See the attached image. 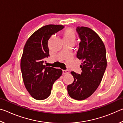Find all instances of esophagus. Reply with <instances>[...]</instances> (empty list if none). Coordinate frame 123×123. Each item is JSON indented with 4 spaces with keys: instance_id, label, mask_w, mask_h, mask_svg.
<instances>
[{
    "instance_id": "1",
    "label": "esophagus",
    "mask_w": 123,
    "mask_h": 123,
    "mask_svg": "<svg viewBox=\"0 0 123 123\" xmlns=\"http://www.w3.org/2000/svg\"><path fill=\"white\" fill-rule=\"evenodd\" d=\"M69 73V71L68 70H62V73L63 74H68Z\"/></svg>"
}]
</instances>
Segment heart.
Listing matches in <instances>:
<instances>
[{
    "instance_id": "b5f03b06",
    "label": "heart",
    "mask_w": 123,
    "mask_h": 123,
    "mask_svg": "<svg viewBox=\"0 0 123 123\" xmlns=\"http://www.w3.org/2000/svg\"><path fill=\"white\" fill-rule=\"evenodd\" d=\"M63 38L64 40H75V36L74 31L71 29H67L64 31L63 35Z\"/></svg>"
}]
</instances>
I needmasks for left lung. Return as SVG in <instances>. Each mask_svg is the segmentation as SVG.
<instances>
[{
  "label": "left lung",
  "mask_w": 123,
  "mask_h": 123,
  "mask_svg": "<svg viewBox=\"0 0 123 123\" xmlns=\"http://www.w3.org/2000/svg\"><path fill=\"white\" fill-rule=\"evenodd\" d=\"M76 32L81 42L76 57L81 60V74L72 72L74 81L68 85L69 96L82 100L94 92L100 84L107 66L106 49L98 35L91 29L78 26Z\"/></svg>",
  "instance_id": "left-lung-1"
}]
</instances>
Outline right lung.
<instances>
[{
	"instance_id": "1",
	"label": "right lung",
	"mask_w": 123,
	"mask_h": 123,
	"mask_svg": "<svg viewBox=\"0 0 123 123\" xmlns=\"http://www.w3.org/2000/svg\"><path fill=\"white\" fill-rule=\"evenodd\" d=\"M63 28L53 24L42 27L29 37L24 45L20 61L23 80L27 91L36 100L47 99L51 94L54 83L62 74L61 69L43 63L49 56V38Z\"/></svg>"
}]
</instances>
